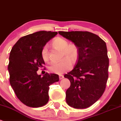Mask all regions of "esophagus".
I'll return each mask as SVG.
<instances>
[{
	"label": "esophagus",
	"instance_id": "obj_1",
	"mask_svg": "<svg viewBox=\"0 0 121 121\" xmlns=\"http://www.w3.org/2000/svg\"><path fill=\"white\" fill-rule=\"evenodd\" d=\"M59 79L61 80V79H63V78H64V76H63V75H62V74H59Z\"/></svg>",
	"mask_w": 121,
	"mask_h": 121
}]
</instances>
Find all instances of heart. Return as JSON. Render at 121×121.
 Wrapping results in <instances>:
<instances>
[{
    "label": "heart",
    "instance_id": "heart-1",
    "mask_svg": "<svg viewBox=\"0 0 121 121\" xmlns=\"http://www.w3.org/2000/svg\"><path fill=\"white\" fill-rule=\"evenodd\" d=\"M53 47L62 51V59L58 62H52L49 66L51 72L56 74H62L69 70L72 68L70 60L75 62L79 56V48L75 43H69L66 39L60 37L55 38L52 41ZM42 60L47 62L49 59V53L47 47H43L41 50Z\"/></svg>",
    "mask_w": 121,
    "mask_h": 121
}]
</instances>
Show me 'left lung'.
Instances as JSON below:
<instances>
[{"mask_svg":"<svg viewBox=\"0 0 121 121\" xmlns=\"http://www.w3.org/2000/svg\"><path fill=\"white\" fill-rule=\"evenodd\" d=\"M78 46L79 56L74 69L64 75L70 82L66 92L69 106L89 107L102 96L108 78L109 59L105 41L88 31H59Z\"/></svg>","mask_w":121,"mask_h":121,"instance_id":"1","label":"left lung"}]
</instances>
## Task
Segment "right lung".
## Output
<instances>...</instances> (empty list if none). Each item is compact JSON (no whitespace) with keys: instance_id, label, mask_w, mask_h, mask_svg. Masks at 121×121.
<instances>
[{"instance_id":"add662e5","label":"right lung","mask_w":121,"mask_h":121,"mask_svg":"<svg viewBox=\"0 0 121 121\" xmlns=\"http://www.w3.org/2000/svg\"><path fill=\"white\" fill-rule=\"evenodd\" d=\"M57 32L41 31L20 38L10 51L8 70L9 81L17 97L30 107L43 106L49 101V86L59 80L56 74H37L44 61L41 50Z\"/></svg>"}]
</instances>
